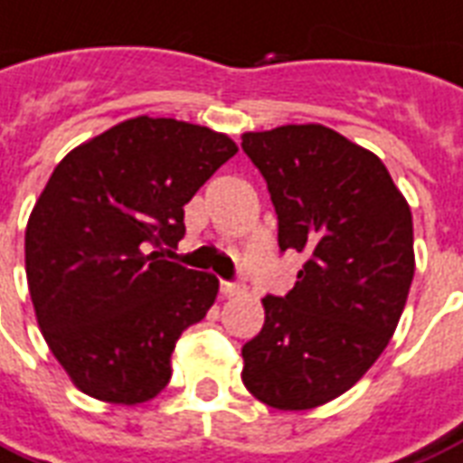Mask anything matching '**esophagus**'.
Masks as SVG:
<instances>
[{
    "instance_id": "1",
    "label": "esophagus",
    "mask_w": 463,
    "mask_h": 463,
    "mask_svg": "<svg viewBox=\"0 0 463 463\" xmlns=\"http://www.w3.org/2000/svg\"><path fill=\"white\" fill-rule=\"evenodd\" d=\"M219 293L222 298H234V295L244 293V285L239 280H219Z\"/></svg>"
}]
</instances>
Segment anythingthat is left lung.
<instances>
[{"instance_id": "left-lung-1", "label": "left lung", "mask_w": 463, "mask_h": 463, "mask_svg": "<svg viewBox=\"0 0 463 463\" xmlns=\"http://www.w3.org/2000/svg\"><path fill=\"white\" fill-rule=\"evenodd\" d=\"M241 148L269 185L280 251L305 253L293 290L263 298L241 378L270 408H317L391 342L415 276L412 214L381 158L322 124L251 131Z\"/></svg>"}]
</instances>
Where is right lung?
Returning <instances> with one entry per match:
<instances>
[{
	"mask_svg": "<svg viewBox=\"0 0 463 463\" xmlns=\"http://www.w3.org/2000/svg\"><path fill=\"white\" fill-rule=\"evenodd\" d=\"M234 153L207 127L137 117L55 165L26 227V278L38 326L82 392L137 405L168 385L173 349L219 280L156 249L178 246L185 204Z\"/></svg>",
	"mask_w": 463,
	"mask_h": 463,
	"instance_id": "1",
	"label": "right lung"
}]
</instances>
